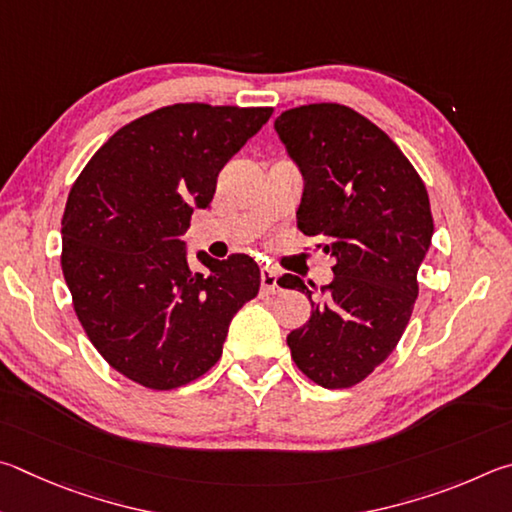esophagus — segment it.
<instances>
[{
    "label": "esophagus",
    "instance_id": "1",
    "mask_svg": "<svg viewBox=\"0 0 512 512\" xmlns=\"http://www.w3.org/2000/svg\"><path fill=\"white\" fill-rule=\"evenodd\" d=\"M261 288L267 294L279 292V274L270 270V267H263V270H261Z\"/></svg>",
    "mask_w": 512,
    "mask_h": 512
}]
</instances>
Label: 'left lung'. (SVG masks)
Instances as JSON below:
<instances>
[{"instance_id":"1","label":"left lung","mask_w":512,"mask_h":512,"mask_svg":"<svg viewBox=\"0 0 512 512\" xmlns=\"http://www.w3.org/2000/svg\"><path fill=\"white\" fill-rule=\"evenodd\" d=\"M274 130L303 177L297 227L335 258V279L317 292L294 274L279 279L312 303L288 346L312 382L348 389L387 360L409 324L434 233L429 195L396 143L351 107H294Z\"/></svg>"}]
</instances>
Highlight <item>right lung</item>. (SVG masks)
<instances>
[{
  "instance_id": "obj_1",
  "label": "right lung",
  "mask_w": 512,
  "mask_h": 512,
  "mask_svg": "<svg viewBox=\"0 0 512 512\" xmlns=\"http://www.w3.org/2000/svg\"><path fill=\"white\" fill-rule=\"evenodd\" d=\"M272 107H161L114 132L71 186L62 274L89 342L132 382L184 387L220 360L236 312L258 294L254 258L188 265L182 236L209 209L222 166Z\"/></svg>"
}]
</instances>
